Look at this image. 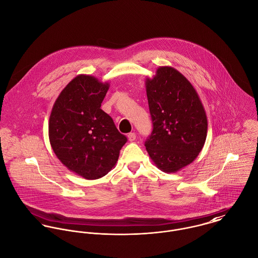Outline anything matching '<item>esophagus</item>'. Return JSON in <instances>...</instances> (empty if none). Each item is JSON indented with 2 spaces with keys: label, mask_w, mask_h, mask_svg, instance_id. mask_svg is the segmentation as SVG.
I'll list each match as a JSON object with an SVG mask.
<instances>
[{
  "label": "esophagus",
  "mask_w": 258,
  "mask_h": 258,
  "mask_svg": "<svg viewBox=\"0 0 258 258\" xmlns=\"http://www.w3.org/2000/svg\"><path fill=\"white\" fill-rule=\"evenodd\" d=\"M128 140H129L130 142H132V141H135V140H136V134H135L134 132H131V133H129V134H128Z\"/></svg>",
  "instance_id": "34e87169"
}]
</instances>
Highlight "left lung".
Wrapping results in <instances>:
<instances>
[{"mask_svg":"<svg viewBox=\"0 0 258 258\" xmlns=\"http://www.w3.org/2000/svg\"><path fill=\"white\" fill-rule=\"evenodd\" d=\"M145 84L153 123L145 147L161 171L176 173L190 164L205 145L206 111L191 83L174 68L160 67Z\"/></svg>","mask_w":258,"mask_h":258,"instance_id":"left-lung-1","label":"left lung"}]
</instances>
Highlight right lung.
<instances>
[{
	"instance_id": "1",
	"label": "right lung",
	"mask_w": 258,
	"mask_h": 258,
	"mask_svg": "<svg viewBox=\"0 0 258 258\" xmlns=\"http://www.w3.org/2000/svg\"><path fill=\"white\" fill-rule=\"evenodd\" d=\"M108 89V82L79 74L62 89L49 116L48 137L54 154L86 180L108 174L127 142L100 108Z\"/></svg>"
}]
</instances>
